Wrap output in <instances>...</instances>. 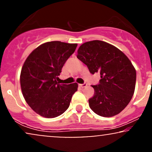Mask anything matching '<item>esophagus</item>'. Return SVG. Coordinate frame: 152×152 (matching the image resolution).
Segmentation results:
<instances>
[{"label": "esophagus", "mask_w": 152, "mask_h": 152, "mask_svg": "<svg viewBox=\"0 0 152 152\" xmlns=\"http://www.w3.org/2000/svg\"><path fill=\"white\" fill-rule=\"evenodd\" d=\"M80 87H82V88H84V87H86L87 86V83H84V84H80Z\"/></svg>", "instance_id": "obj_1"}]
</instances>
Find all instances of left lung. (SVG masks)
Returning a JSON list of instances; mask_svg holds the SVG:
<instances>
[{
	"label": "left lung",
	"instance_id": "obj_1",
	"mask_svg": "<svg viewBox=\"0 0 152 152\" xmlns=\"http://www.w3.org/2000/svg\"><path fill=\"white\" fill-rule=\"evenodd\" d=\"M77 57L91 74L101 75L99 85L91 86L94 94L89 99L91 109L103 117L121 113L130 103L135 89L136 70L128 58L115 46L99 40L82 44Z\"/></svg>",
	"mask_w": 152,
	"mask_h": 152
}]
</instances>
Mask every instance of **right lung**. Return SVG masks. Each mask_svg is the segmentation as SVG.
<instances>
[{"label": "right lung", "mask_w": 152, "mask_h": 152, "mask_svg": "<svg viewBox=\"0 0 152 152\" xmlns=\"http://www.w3.org/2000/svg\"><path fill=\"white\" fill-rule=\"evenodd\" d=\"M77 44L58 41L41 44L28 56L20 73L26 102L34 111L47 118L61 115L68 108L77 83H58L62 67L75 50Z\"/></svg>", "instance_id": "add662e5"}]
</instances>
